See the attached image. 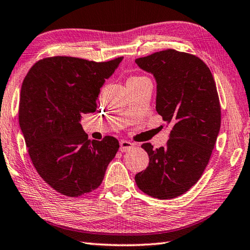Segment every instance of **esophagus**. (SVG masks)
<instances>
[{
    "label": "esophagus",
    "mask_w": 250,
    "mask_h": 250,
    "mask_svg": "<svg viewBox=\"0 0 250 250\" xmlns=\"http://www.w3.org/2000/svg\"><path fill=\"white\" fill-rule=\"evenodd\" d=\"M134 147V143H131L130 141H121L120 142V151L122 152H125V151H129L131 148Z\"/></svg>",
    "instance_id": "obj_1"
}]
</instances>
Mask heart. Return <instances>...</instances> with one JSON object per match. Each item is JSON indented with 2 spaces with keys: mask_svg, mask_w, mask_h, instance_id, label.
<instances>
[{
  "mask_svg": "<svg viewBox=\"0 0 250 250\" xmlns=\"http://www.w3.org/2000/svg\"><path fill=\"white\" fill-rule=\"evenodd\" d=\"M134 78H137V77H131V78H129V79H134Z\"/></svg>",
  "mask_w": 250,
  "mask_h": 250,
  "instance_id": "obj_1",
  "label": "heart"
}]
</instances>
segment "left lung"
<instances>
[{
    "instance_id": "obj_1",
    "label": "left lung",
    "mask_w": 250,
    "mask_h": 250,
    "mask_svg": "<svg viewBox=\"0 0 250 250\" xmlns=\"http://www.w3.org/2000/svg\"><path fill=\"white\" fill-rule=\"evenodd\" d=\"M135 62L155 76L156 109L172 125L166 147L142 145L149 164L135 183L152 198L174 199L196 184L213 152L221 124L216 83L208 66L187 52L166 49Z\"/></svg>"
}]
</instances>
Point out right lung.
<instances>
[{"label": "right lung", "mask_w": 250, "mask_h": 250, "mask_svg": "<svg viewBox=\"0 0 250 250\" xmlns=\"http://www.w3.org/2000/svg\"><path fill=\"white\" fill-rule=\"evenodd\" d=\"M122 59L44 58L22 83L19 124L30 158L40 176L63 195L76 198L97 189L118 151L113 136L88 140L81 118L97 109L100 88Z\"/></svg>", "instance_id": "right-lung-1"}]
</instances>
